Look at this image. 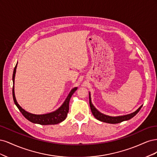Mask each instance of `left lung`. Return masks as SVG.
<instances>
[{
	"label": "left lung",
	"instance_id": "left-lung-1",
	"mask_svg": "<svg viewBox=\"0 0 157 157\" xmlns=\"http://www.w3.org/2000/svg\"><path fill=\"white\" fill-rule=\"evenodd\" d=\"M89 103H90V109H91L92 113L93 114V115L94 116V117L99 121H100L103 122L109 123V124H117V123H120L122 121L130 120V118L134 117L136 115V114L140 111V110L142 107V105H141V107H140L138 109H137L135 112L132 113L131 114H129V115H124V116H119V117H111V116L104 115V114L100 113L99 111L97 110L96 107H95L93 105V104L92 103L91 98H90V93L89 94Z\"/></svg>",
	"mask_w": 157,
	"mask_h": 157
}]
</instances>
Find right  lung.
I'll return each instance as SVG.
<instances>
[{
	"label": "right lung",
	"instance_id": "1",
	"mask_svg": "<svg viewBox=\"0 0 157 157\" xmlns=\"http://www.w3.org/2000/svg\"><path fill=\"white\" fill-rule=\"evenodd\" d=\"M17 64L16 65L15 67L13 69V76H12V80H13V89H12V96L13 101L15 103L16 105L18 108L19 110L21 113L22 115L24 116V117L28 121L33 123H35V124H39L41 125H51V124H56L58 123L63 121L66 117H67V113L69 112V103L70 99L72 96V95L74 92L77 90V87H75L71 90L70 93L69 94L68 96L66 98L65 101L62 104L59 109H57L56 111L44 114V115H35V114H32L30 113H28L25 111L19 104L17 103L16 99L15 97V93H14V79H15V75L16 72V67Z\"/></svg>",
	"mask_w": 157,
	"mask_h": 157
}]
</instances>
